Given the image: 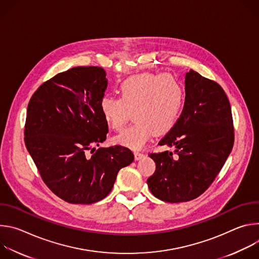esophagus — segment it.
<instances>
[{"label":"esophagus","instance_id":"esophagus-1","mask_svg":"<svg viewBox=\"0 0 259 259\" xmlns=\"http://www.w3.org/2000/svg\"><path fill=\"white\" fill-rule=\"evenodd\" d=\"M144 155L140 152H134V157H135V160H140Z\"/></svg>","mask_w":259,"mask_h":259}]
</instances>
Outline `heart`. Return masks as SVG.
<instances>
[{"label":"heart","instance_id":"b5f03b06","mask_svg":"<svg viewBox=\"0 0 259 259\" xmlns=\"http://www.w3.org/2000/svg\"><path fill=\"white\" fill-rule=\"evenodd\" d=\"M120 98L104 95L99 110L107 124L120 131L131 118L134 123L115 137V142L138 150L153 134L164 135L176 125L184 103V87L170 73L144 72L123 81Z\"/></svg>","mask_w":259,"mask_h":259}]
</instances>
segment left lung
I'll return each mask as SVG.
<instances>
[{"label":"left lung","instance_id":"obj_1","mask_svg":"<svg viewBox=\"0 0 259 259\" xmlns=\"http://www.w3.org/2000/svg\"><path fill=\"white\" fill-rule=\"evenodd\" d=\"M235 141L232 108L218 83L191 69L186 75V100L171 131L159 142L174 149L152 153L155 173L147 178L152 194L168 203L201 196L216 178Z\"/></svg>","mask_w":259,"mask_h":259}]
</instances>
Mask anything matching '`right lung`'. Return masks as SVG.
Instances as JSON below:
<instances>
[{
  "label": "right lung",
  "instance_id": "right-lung-1",
  "mask_svg": "<svg viewBox=\"0 0 259 259\" xmlns=\"http://www.w3.org/2000/svg\"><path fill=\"white\" fill-rule=\"evenodd\" d=\"M105 76L102 67H72L43 83L27 105L26 149L46 186L71 204L105 198L119 170L134 160L122 145L95 149L108 132L99 110Z\"/></svg>",
  "mask_w": 259,
  "mask_h": 259
}]
</instances>
